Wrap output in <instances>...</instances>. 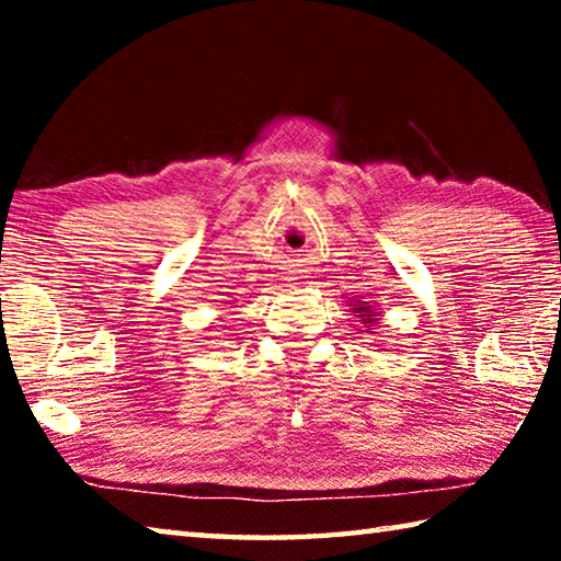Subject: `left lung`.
I'll list each match as a JSON object with an SVG mask.
<instances>
[{"label": "left lung", "mask_w": 561, "mask_h": 561, "mask_svg": "<svg viewBox=\"0 0 561 561\" xmlns=\"http://www.w3.org/2000/svg\"><path fill=\"white\" fill-rule=\"evenodd\" d=\"M354 314L358 317L360 324H364L360 331H366V334H376L374 327H378V311L374 307H368V301H354Z\"/></svg>", "instance_id": "obj_1"}]
</instances>
